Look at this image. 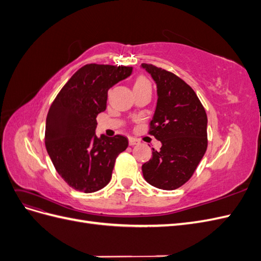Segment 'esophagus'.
<instances>
[{
	"label": "esophagus",
	"instance_id": "34e87169",
	"mask_svg": "<svg viewBox=\"0 0 261 261\" xmlns=\"http://www.w3.org/2000/svg\"><path fill=\"white\" fill-rule=\"evenodd\" d=\"M128 143H129V146H135V145L139 144V139L134 138V137H129L128 138Z\"/></svg>",
	"mask_w": 261,
	"mask_h": 261
}]
</instances>
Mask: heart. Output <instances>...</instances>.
Wrapping results in <instances>:
<instances>
[{
  "instance_id": "b5f03b06",
  "label": "heart",
  "mask_w": 261,
  "mask_h": 261,
  "mask_svg": "<svg viewBox=\"0 0 261 261\" xmlns=\"http://www.w3.org/2000/svg\"><path fill=\"white\" fill-rule=\"evenodd\" d=\"M146 85H149V83H148L146 78L145 77H139L138 80L136 81L135 85H134V87H135V86H146Z\"/></svg>"
}]
</instances>
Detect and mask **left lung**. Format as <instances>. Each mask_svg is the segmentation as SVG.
I'll return each mask as SVG.
<instances>
[{
	"label": "left lung",
	"mask_w": 261,
	"mask_h": 261,
	"mask_svg": "<svg viewBox=\"0 0 261 261\" xmlns=\"http://www.w3.org/2000/svg\"><path fill=\"white\" fill-rule=\"evenodd\" d=\"M156 84L158 102L149 134L161 141L160 151L143 164L150 185L173 191L192 177L208 146L207 114L189 85L151 64H141Z\"/></svg>",
	"instance_id": "obj_1"
}]
</instances>
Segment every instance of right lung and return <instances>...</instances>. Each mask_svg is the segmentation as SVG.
Masks as SVG:
<instances>
[{
  "label": "right lung",
  "instance_id": "obj_1",
  "mask_svg": "<svg viewBox=\"0 0 261 261\" xmlns=\"http://www.w3.org/2000/svg\"><path fill=\"white\" fill-rule=\"evenodd\" d=\"M133 67L87 64L61 89L45 123V148L60 176L76 191L93 193L109 184L117 155L128 147L122 135L96 136L108 90L130 76Z\"/></svg>",
  "mask_w": 261,
  "mask_h": 261
}]
</instances>
